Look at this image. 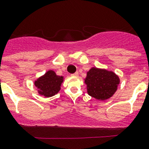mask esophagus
Returning <instances> with one entry per match:
<instances>
[{"mask_svg":"<svg viewBox=\"0 0 149 149\" xmlns=\"http://www.w3.org/2000/svg\"><path fill=\"white\" fill-rule=\"evenodd\" d=\"M78 75H79V72H74V73H72V77H77Z\"/></svg>","mask_w":149,"mask_h":149,"instance_id":"esophagus-1","label":"esophagus"}]
</instances>
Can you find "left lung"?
<instances>
[{"instance_id":"1","label":"left lung","mask_w":149,"mask_h":149,"mask_svg":"<svg viewBox=\"0 0 149 149\" xmlns=\"http://www.w3.org/2000/svg\"><path fill=\"white\" fill-rule=\"evenodd\" d=\"M85 82L90 96L98 100H106L117 91L120 79L113 72L92 67L87 72Z\"/></svg>"}]
</instances>
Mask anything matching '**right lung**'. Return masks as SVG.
Returning <instances> with one entry per match:
<instances>
[{"instance_id": "add662e5", "label": "right lung", "mask_w": 149, "mask_h": 149, "mask_svg": "<svg viewBox=\"0 0 149 149\" xmlns=\"http://www.w3.org/2000/svg\"><path fill=\"white\" fill-rule=\"evenodd\" d=\"M63 81V77L57 76L54 71L49 70L35 81V86L38 88L40 95L48 98L59 92Z\"/></svg>"}]
</instances>
